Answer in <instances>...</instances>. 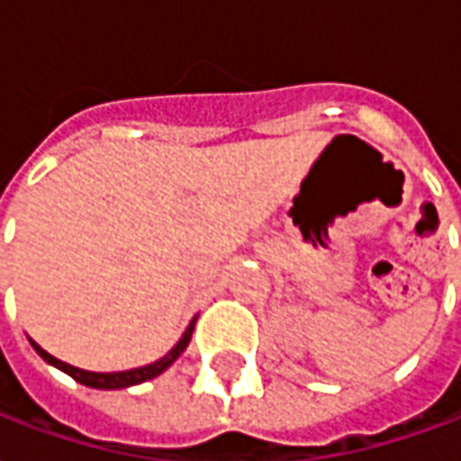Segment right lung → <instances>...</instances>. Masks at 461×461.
I'll list each match as a JSON object with an SVG mask.
<instances>
[{
    "mask_svg": "<svg viewBox=\"0 0 461 461\" xmlns=\"http://www.w3.org/2000/svg\"><path fill=\"white\" fill-rule=\"evenodd\" d=\"M193 330H195V320L187 325L185 335L180 337V342L170 349L163 359L153 361V364H149V366H141V369H131V371H117V374H95V371H83V369H75V366H70V364H66V361L56 359V357H50L46 349H41L39 344H33V349L43 357V361H49V364H53L56 369L66 371L68 376H73L77 384H83V386H90V388H102V391H114V388H129V386H136V384H144V381H149V378H156L158 374H163V371L168 369L173 361L178 359L180 354H183V349L187 347V342H190V337H193Z\"/></svg>",
    "mask_w": 461,
    "mask_h": 461,
    "instance_id": "right-lung-1",
    "label": "right lung"
}]
</instances>
